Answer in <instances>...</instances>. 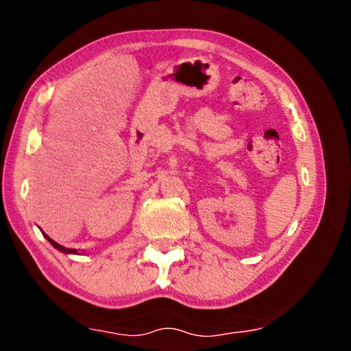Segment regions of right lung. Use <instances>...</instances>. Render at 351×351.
<instances>
[{"label":"right lung","mask_w":351,"mask_h":351,"mask_svg":"<svg viewBox=\"0 0 351 351\" xmlns=\"http://www.w3.org/2000/svg\"><path fill=\"white\" fill-rule=\"evenodd\" d=\"M43 235L46 237L47 241H49L51 245L54 246L56 249H58V251H60V252H64V254H79V252H77V249H69V247H64V246H62V245H58L57 241H54V240H52V239H49V237H47L46 234H43Z\"/></svg>","instance_id":"right-lung-1"}]
</instances>
